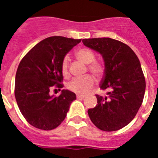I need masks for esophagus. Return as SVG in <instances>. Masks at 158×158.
Here are the masks:
<instances>
[{"mask_svg": "<svg viewBox=\"0 0 158 158\" xmlns=\"http://www.w3.org/2000/svg\"><path fill=\"white\" fill-rule=\"evenodd\" d=\"M85 95H79V94L77 95V99H83V98H85Z\"/></svg>", "mask_w": 158, "mask_h": 158, "instance_id": "obj_1", "label": "esophagus"}]
</instances>
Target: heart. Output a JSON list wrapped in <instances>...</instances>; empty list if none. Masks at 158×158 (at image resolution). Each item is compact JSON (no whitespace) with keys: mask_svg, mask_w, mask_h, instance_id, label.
<instances>
[{"mask_svg":"<svg viewBox=\"0 0 158 158\" xmlns=\"http://www.w3.org/2000/svg\"><path fill=\"white\" fill-rule=\"evenodd\" d=\"M77 58L82 61L84 63L90 64L89 69L93 73L95 76H100L103 72V66L100 64L93 62L95 61V55L89 49H79L76 52ZM62 73L65 77L69 76V60L67 57H65L62 62ZM94 85V78L91 75H86L82 77L73 78L69 82L67 88L71 92L77 94H85Z\"/></svg>","mask_w":158,"mask_h":158,"instance_id":"heart-1","label":"heart"}]
</instances>
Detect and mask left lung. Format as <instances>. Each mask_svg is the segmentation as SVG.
I'll return each mask as SVG.
<instances>
[{
    "label": "left lung",
    "instance_id": "obj_1",
    "mask_svg": "<svg viewBox=\"0 0 158 158\" xmlns=\"http://www.w3.org/2000/svg\"><path fill=\"white\" fill-rule=\"evenodd\" d=\"M82 42L102 55L104 77L100 89L108 90L107 96L96 95L97 104L88 110L89 118L101 131H118L132 121L144 98L146 81L139 59L131 47L111 38Z\"/></svg>",
    "mask_w": 158,
    "mask_h": 158
}]
</instances>
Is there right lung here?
Wrapping results in <instances>:
<instances>
[{
  "mask_svg": "<svg viewBox=\"0 0 158 158\" xmlns=\"http://www.w3.org/2000/svg\"><path fill=\"white\" fill-rule=\"evenodd\" d=\"M81 41L62 36L42 40L19 62L16 74L15 97L25 119L44 131L56 128L65 119L76 94L62 89L50 95L54 85L62 88V62L66 54Z\"/></svg>",
  "mask_w": 158,
  "mask_h": 158,
  "instance_id": "1",
  "label": "right lung"
}]
</instances>
